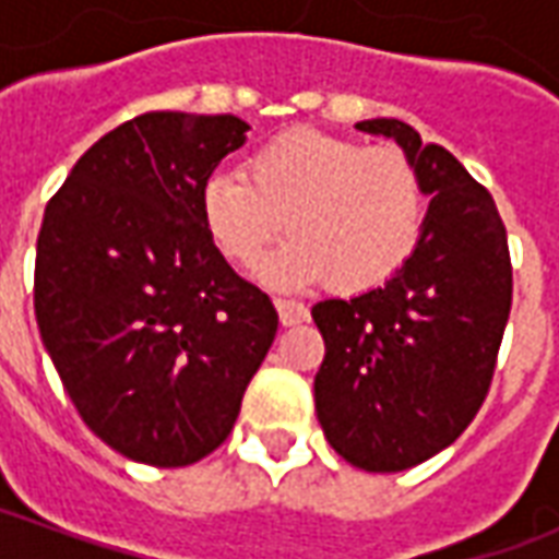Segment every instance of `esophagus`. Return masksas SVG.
<instances>
[{
    "label": "esophagus",
    "instance_id": "obj_1",
    "mask_svg": "<svg viewBox=\"0 0 559 559\" xmlns=\"http://www.w3.org/2000/svg\"><path fill=\"white\" fill-rule=\"evenodd\" d=\"M278 317L284 326H299L308 320V308L302 302H293V299H275Z\"/></svg>",
    "mask_w": 559,
    "mask_h": 559
}]
</instances>
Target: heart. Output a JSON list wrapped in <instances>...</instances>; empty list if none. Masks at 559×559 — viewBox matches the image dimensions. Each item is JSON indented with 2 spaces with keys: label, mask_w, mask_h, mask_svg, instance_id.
<instances>
[{
  "label": "heart",
  "mask_w": 559,
  "mask_h": 559,
  "mask_svg": "<svg viewBox=\"0 0 559 559\" xmlns=\"http://www.w3.org/2000/svg\"><path fill=\"white\" fill-rule=\"evenodd\" d=\"M239 173H215L200 209L212 242L239 266H251L284 230L293 239L260 266L272 287L326 278L338 293H365L399 272L419 242V170L399 148L320 131L269 140Z\"/></svg>",
  "instance_id": "b5f03b06"
}]
</instances>
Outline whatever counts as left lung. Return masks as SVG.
<instances>
[{
	"instance_id": "left-lung-1",
	"label": "left lung",
	"mask_w": 559,
	"mask_h": 559,
	"mask_svg": "<svg viewBox=\"0 0 559 559\" xmlns=\"http://www.w3.org/2000/svg\"><path fill=\"white\" fill-rule=\"evenodd\" d=\"M359 131L395 140L428 212L407 263L374 290L311 308L326 356L314 404L329 445L368 473H401L452 445L479 413L512 308V266L491 194L443 146L399 119Z\"/></svg>"
}]
</instances>
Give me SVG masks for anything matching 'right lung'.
Masks as SVG:
<instances>
[{
  "label": "right lung",
  "mask_w": 559,
  "mask_h": 559,
  "mask_svg": "<svg viewBox=\"0 0 559 559\" xmlns=\"http://www.w3.org/2000/svg\"><path fill=\"white\" fill-rule=\"evenodd\" d=\"M239 116L143 114L104 134L44 209L35 320L74 407L119 455L188 467L236 425L278 332L203 224Z\"/></svg>",
  "instance_id": "obj_1"
}]
</instances>
